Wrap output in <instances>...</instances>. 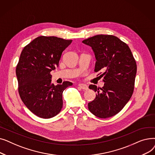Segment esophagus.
Instances as JSON below:
<instances>
[{
    "label": "esophagus",
    "mask_w": 155,
    "mask_h": 155,
    "mask_svg": "<svg viewBox=\"0 0 155 155\" xmlns=\"http://www.w3.org/2000/svg\"><path fill=\"white\" fill-rule=\"evenodd\" d=\"M78 86L80 88H82V90H84V91H87V90H88V86L87 85H85V84H78Z\"/></svg>",
    "instance_id": "1"
}]
</instances>
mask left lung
<instances>
[{"mask_svg":"<svg viewBox=\"0 0 155 155\" xmlns=\"http://www.w3.org/2000/svg\"><path fill=\"white\" fill-rule=\"evenodd\" d=\"M82 43L92 47L96 58L94 71H104L99 75L105 83L102 88L89 85L97 94L88 108L99 118L112 117L124 108L133 94L136 60L127 45L114 36L99 35Z\"/></svg>","mask_w":155,"mask_h":155,"instance_id":"left-lung-1","label":"left lung"}]
</instances>
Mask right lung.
<instances>
[{"mask_svg": "<svg viewBox=\"0 0 155 155\" xmlns=\"http://www.w3.org/2000/svg\"><path fill=\"white\" fill-rule=\"evenodd\" d=\"M72 42L55 36H39L22 50L15 73L21 99L28 109L43 119L54 117L63 107L62 94L72 83L54 85L50 72L59 66L63 51Z\"/></svg>", "mask_w": 155, "mask_h": 155, "instance_id": "1", "label": "right lung"}]
</instances>
